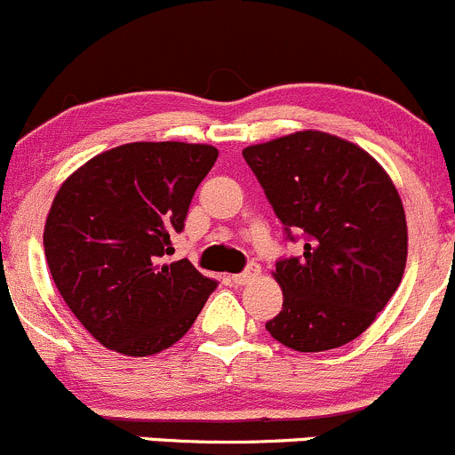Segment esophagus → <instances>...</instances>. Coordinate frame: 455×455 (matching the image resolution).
I'll use <instances>...</instances> for the list:
<instances>
[{"instance_id": "esophagus-1", "label": "esophagus", "mask_w": 455, "mask_h": 455, "mask_svg": "<svg viewBox=\"0 0 455 455\" xmlns=\"http://www.w3.org/2000/svg\"><path fill=\"white\" fill-rule=\"evenodd\" d=\"M259 274H260L259 265H250L245 271H243V274H234L232 283L234 284H247V283H251V280L259 278Z\"/></svg>"}]
</instances>
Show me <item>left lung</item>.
Instances as JSON below:
<instances>
[{"label": "left lung", "mask_w": 455, "mask_h": 455, "mask_svg": "<svg viewBox=\"0 0 455 455\" xmlns=\"http://www.w3.org/2000/svg\"><path fill=\"white\" fill-rule=\"evenodd\" d=\"M289 241L304 254L280 259L283 311L265 324L299 353L339 348L362 335L399 289L407 223L387 172L357 144L298 131L243 151Z\"/></svg>", "instance_id": "obj_1"}]
</instances>
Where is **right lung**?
I'll list each match as a JSON object with an SVG mask.
<instances>
[{"instance_id":"add662e5","label":"right lung","mask_w":455,"mask_h":455,"mask_svg":"<svg viewBox=\"0 0 455 455\" xmlns=\"http://www.w3.org/2000/svg\"><path fill=\"white\" fill-rule=\"evenodd\" d=\"M217 157L210 144H123L89 159L56 193L44 232L50 274L105 348L162 353L217 289L190 260L164 262Z\"/></svg>"}]
</instances>
